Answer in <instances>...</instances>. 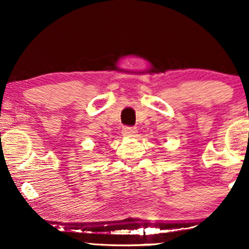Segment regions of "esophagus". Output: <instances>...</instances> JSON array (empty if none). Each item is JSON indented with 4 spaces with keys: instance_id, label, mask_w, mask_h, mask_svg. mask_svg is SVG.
<instances>
[{
    "instance_id": "34e87169",
    "label": "esophagus",
    "mask_w": 249,
    "mask_h": 249,
    "mask_svg": "<svg viewBox=\"0 0 249 249\" xmlns=\"http://www.w3.org/2000/svg\"><path fill=\"white\" fill-rule=\"evenodd\" d=\"M122 132H124V136H128V137H134L136 134V129L132 127H124Z\"/></svg>"
}]
</instances>
